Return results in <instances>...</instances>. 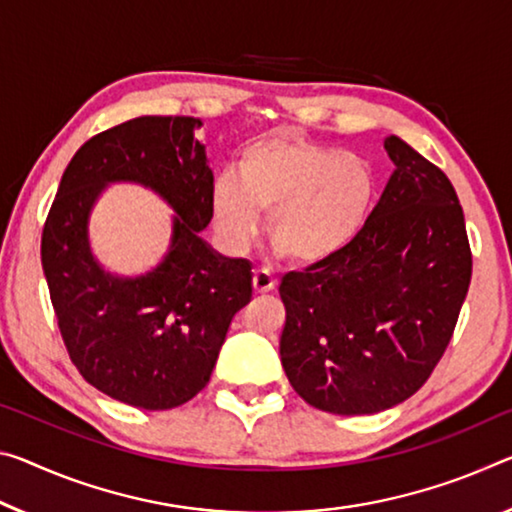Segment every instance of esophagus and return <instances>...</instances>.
Masks as SVG:
<instances>
[{
	"instance_id": "1",
	"label": "esophagus",
	"mask_w": 512,
	"mask_h": 512,
	"mask_svg": "<svg viewBox=\"0 0 512 512\" xmlns=\"http://www.w3.org/2000/svg\"><path fill=\"white\" fill-rule=\"evenodd\" d=\"M275 285H278V280H275V275L271 273V269H266V266H262V269L255 271V275H253V287H255V291H259V294H266V291H273Z\"/></svg>"
}]
</instances>
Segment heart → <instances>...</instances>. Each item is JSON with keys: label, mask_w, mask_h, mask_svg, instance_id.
I'll return each instance as SVG.
<instances>
[{"label": "heart", "mask_w": 512, "mask_h": 512, "mask_svg": "<svg viewBox=\"0 0 512 512\" xmlns=\"http://www.w3.org/2000/svg\"><path fill=\"white\" fill-rule=\"evenodd\" d=\"M239 180L216 177L212 214L223 241L248 246L259 212L271 241L294 262L314 264L346 248L367 221L376 177L358 154L287 139L259 141L241 154Z\"/></svg>", "instance_id": "heart-1"}]
</instances>
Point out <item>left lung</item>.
Returning a JSON list of instances; mask_svg holds the SVG:
<instances>
[{
    "label": "left lung",
    "mask_w": 512,
    "mask_h": 512,
    "mask_svg": "<svg viewBox=\"0 0 512 512\" xmlns=\"http://www.w3.org/2000/svg\"><path fill=\"white\" fill-rule=\"evenodd\" d=\"M383 196L346 248L280 282V360L316 410L373 415L410 399L451 342L472 280L456 189L399 136Z\"/></svg>",
    "instance_id": "left-lung-1"
}]
</instances>
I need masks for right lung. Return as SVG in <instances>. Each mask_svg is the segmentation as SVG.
Wrapping results in <instances>:
<instances>
[{
  "mask_svg": "<svg viewBox=\"0 0 512 512\" xmlns=\"http://www.w3.org/2000/svg\"><path fill=\"white\" fill-rule=\"evenodd\" d=\"M191 116H141L93 136L70 159L43 227L40 259L68 355L86 383L143 410H170L209 383L232 316L253 296L248 259L216 255L214 173ZM143 183L176 209L171 248L139 279L104 272L87 218L103 186Z\"/></svg>",
  "mask_w": 512,
  "mask_h": 512,
  "instance_id": "1",
  "label": "right lung"
}]
</instances>
